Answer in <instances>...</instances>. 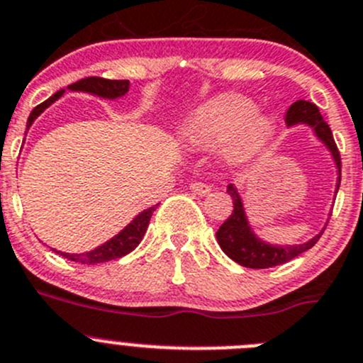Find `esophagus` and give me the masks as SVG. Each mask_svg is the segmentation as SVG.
<instances>
[{"mask_svg":"<svg viewBox=\"0 0 363 363\" xmlns=\"http://www.w3.org/2000/svg\"><path fill=\"white\" fill-rule=\"evenodd\" d=\"M191 191L198 196H206L212 191V187H210L208 184H203V182H194V184L191 185Z\"/></svg>","mask_w":363,"mask_h":363,"instance_id":"esophagus-1","label":"esophagus"}]
</instances>
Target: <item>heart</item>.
Listing matches in <instances>:
<instances>
[{"instance_id":"heart-1","label":"heart","mask_w":363,"mask_h":363,"mask_svg":"<svg viewBox=\"0 0 363 363\" xmlns=\"http://www.w3.org/2000/svg\"><path fill=\"white\" fill-rule=\"evenodd\" d=\"M242 94H219L189 110L178 133L194 147L217 146L226 164H244L265 150L274 133L269 116Z\"/></svg>"}]
</instances>
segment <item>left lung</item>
I'll list each match as a JSON object with an SVG mask.
<instances>
[{"label": "left lung", "instance_id": "obj_1", "mask_svg": "<svg viewBox=\"0 0 363 363\" xmlns=\"http://www.w3.org/2000/svg\"><path fill=\"white\" fill-rule=\"evenodd\" d=\"M285 123H287L289 128L299 126V124L312 128L315 139L319 140L324 146V150L330 153L331 160H333L335 167H337V184H335V196H337L340 187V155L339 151H337V146H335L330 126L324 123L319 108H317L313 103L299 99V101H296L294 105L289 108ZM226 192L231 196V199H233V212H231V216L220 224L216 237L220 250H223L231 260L242 265V267L267 269L274 267V265H281L285 264V262L292 260V258L299 257V255L308 251L310 247L320 239L324 228H326L328 224L326 220L323 230H320L319 233H315L312 239L306 240V242L271 244L267 242V240L262 239L260 235H257V231L251 226L250 219H247L246 206H244L242 201V196H240L237 185L228 184ZM328 219H330V217H328Z\"/></svg>", "mask_w": 363, "mask_h": 363}]
</instances>
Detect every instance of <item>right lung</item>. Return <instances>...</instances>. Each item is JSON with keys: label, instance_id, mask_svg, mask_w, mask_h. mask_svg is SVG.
Instances as JSON below:
<instances>
[{"label": "right lung", "instance_id": "add662e5", "mask_svg": "<svg viewBox=\"0 0 363 363\" xmlns=\"http://www.w3.org/2000/svg\"><path fill=\"white\" fill-rule=\"evenodd\" d=\"M67 91L71 92H84V94H91L96 96V98H101V99H119L123 96H126V92L130 91V82L128 80H105V78H99V76H92V78H84V80L76 82V84L67 85ZM65 94V89L64 91H58L57 94L51 96L50 99H46L44 103L37 105L35 108L32 110L30 113L28 121H26V130L32 128V124L35 123L37 117L44 112L46 108H50L55 101L62 98ZM158 205L150 206V208L143 210L140 213H137L123 230L113 235L112 239L106 240L105 244L101 246L94 247L91 251H85V253H64V251H57L60 257L67 258V260L76 262V264H85V265H96V264H103V262H110V260H116V258L124 257V255L132 253L137 246L140 244L143 240L144 233H146L147 226H150V219L153 216V212L157 210Z\"/></svg>", "mask_w": 363, "mask_h": 363}]
</instances>
